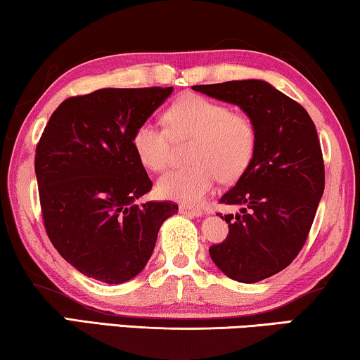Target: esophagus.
<instances>
[{
	"label": "esophagus",
	"mask_w": 360,
	"mask_h": 360,
	"mask_svg": "<svg viewBox=\"0 0 360 360\" xmlns=\"http://www.w3.org/2000/svg\"><path fill=\"white\" fill-rule=\"evenodd\" d=\"M179 212L182 214H189V217H202V213H203L200 208H194L189 205H179Z\"/></svg>",
	"instance_id": "esophagus-1"
}]
</instances>
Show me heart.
<instances>
[{
    "label": "heart",
    "mask_w": 360,
    "mask_h": 360,
    "mask_svg": "<svg viewBox=\"0 0 360 360\" xmlns=\"http://www.w3.org/2000/svg\"><path fill=\"white\" fill-rule=\"evenodd\" d=\"M168 129L143 121L132 136V146L146 168L163 171L173 162V139H192V165L174 169L158 181L160 194L186 205H200L218 179L238 181L254 158L257 129L249 115L229 111L224 103L186 94L165 112Z\"/></svg>",
    "instance_id": "b5f03b06"
}]
</instances>
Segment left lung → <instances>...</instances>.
<instances>
[{"instance_id":"1","label":"left lung","mask_w":360,"mask_h":360,"mask_svg":"<svg viewBox=\"0 0 360 360\" xmlns=\"http://www.w3.org/2000/svg\"><path fill=\"white\" fill-rule=\"evenodd\" d=\"M192 89L238 105L255 124L254 158L233 189L219 198L240 210L224 214L229 233L208 252L231 280L262 281L284 270L307 240L325 189L317 129L297 101L265 80Z\"/></svg>"}]
</instances>
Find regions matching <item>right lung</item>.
<instances>
[{
  "mask_svg": "<svg viewBox=\"0 0 360 360\" xmlns=\"http://www.w3.org/2000/svg\"><path fill=\"white\" fill-rule=\"evenodd\" d=\"M173 87L100 89L71 96L53 112L35 150V174L48 238L68 264L120 284L147 265L171 202L136 200L152 181L132 136Z\"/></svg>",
  "mask_w": 360,
  "mask_h": 360,
  "instance_id": "1",
  "label": "right lung"
}]
</instances>
